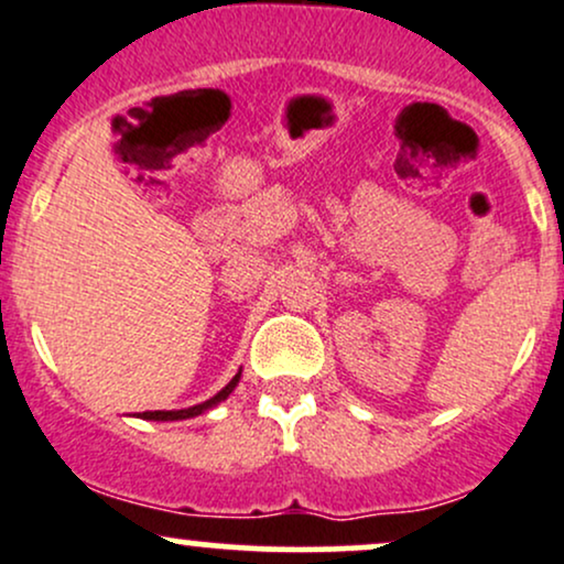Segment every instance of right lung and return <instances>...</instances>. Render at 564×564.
Here are the masks:
<instances>
[{
    "instance_id": "obj_1",
    "label": "right lung",
    "mask_w": 564,
    "mask_h": 564,
    "mask_svg": "<svg viewBox=\"0 0 564 564\" xmlns=\"http://www.w3.org/2000/svg\"><path fill=\"white\" fill-rule=\"evenodd\" d=\"M239 378H242V370H239L237 376H234L231 381L226 383L224 389L218 391V394L210 397V400H207V402H202V404H194V408H183V410H149V413H141V419H145V421H186V419H194V415H202V413H207V410H213L215 404H220V402H224L226 397H229L231 391L237 389Z\"/></svg>"
}]
</instances>
